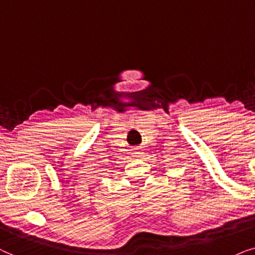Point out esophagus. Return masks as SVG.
<instances>
[{"mask_svg":"<svg viewBox=\"0 0 255 255\" xmlns=\"http://www.w3.org/2000/svg\"><path fill=\"white\" fill-rule=\"evenodd\" d=\"M142 154V150L140 148H133L131 149V155L133 156H135V157H138V156H140Z\"/></svg>","mask_w":255,"mask_h":255,"instance_id":"obj_1","label":"esophagus"}]
</instances>
